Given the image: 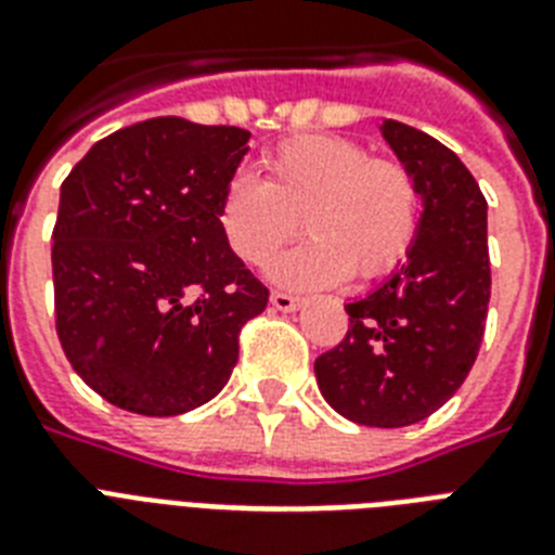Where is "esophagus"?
Returning <instances> with one entry per match:
<instances>
[{
	"label": "esophagus",
	"mask_w": 555,
	"mask_h": 555,
	"mask_svg": "<svg viewBox=\"0 0 555 555\" xmlns=\"http://www.w3.org/2000/svg\"><path fill=\"white\" fill-rule=\"evenodd\" d=\"M270 305L276 308V311H296L299 308V299L294 294H285V291H273L270 294Z\"/></svg>",
	"instance_id": "obj_1"
}]
</instances>
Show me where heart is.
<instances>
[{"instance_id":"heart-1","label":"heart","mask_w":555,"mask_h":555,"mask_svg":"<svg viewBox=\"0 0 555 555\" xmlns=\"http://www.w3.org/2000/svg\"><path fill=\"white\" fill-rule=\"evenodd\" d=\"M264 178L238 172L218 198L227 247L261 268L302 230L311 238L273 268L291 287L374 282L409 256L421 230V190L405 164L371 158L334 134L287 138L261 158Z\"/></svg>"}]
</instances>
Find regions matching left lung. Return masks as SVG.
<instances>
[{
    "mask_svg": "<svg viewBox=\"0 0 555 555\" xmlns=\"http://www.w3.org/2000/svg\"><path fill=\"white\" fill-rule=\"evenodd\" d=\"M383 138L417 181L421 230L409 259L348 302V334L313 371L334 412L360 426L426 421L464 386L490 305L487 198L455 152L386 120Z\"/></svg>",
    "mask_w": 555,
    "mask_h": 555,
    "instance_id": "8db88e82",
    "label": "left lung"
}]
</instances>
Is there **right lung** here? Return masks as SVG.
Instances as JSON below:
<instances>
[{"mask_svg":"<svg viewBox=\"0 0 555 555\" xmlns=\"http://www.w3.org/2000/svg\"><path fill=\"white\" fill-rule=\"evenodd\" d=\"M247 141L238 126L152 117L94 143L60 186L56 337L117 409L172 417L212 400L268 308L218 224Z\"/></svg>","mask_w":555,"mask_h":555,"instance_id":"1","label":"right lung"}]
</instances>
